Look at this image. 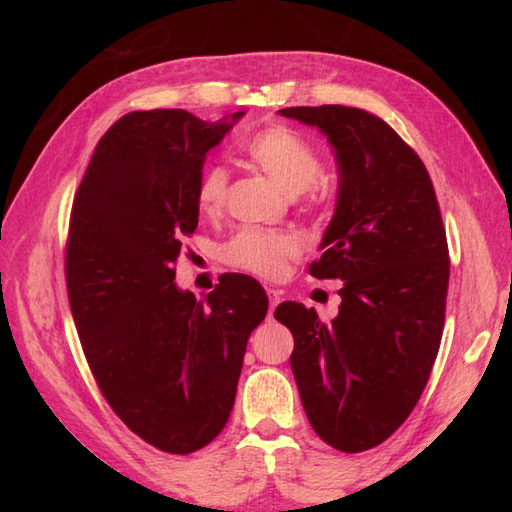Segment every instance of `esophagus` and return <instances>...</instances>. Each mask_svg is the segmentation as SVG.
Masks as SVG:
<instances>
[{"mask_svg": "<svg viewBox=\"0 0 512 512\" xmlns=\"http://www.w3.org/2000/svg\"><path fill=\"white\" fill-rule=\"evenodd\" d=\"M268 299H270V310H268V314L270 317H273V312H275V308L279 306L281 303V290H275V288H268Z\"/></svg>", "mask_w": 512, "mask_h": 512, "instance_id": "obj_1", "label": "esophagus"}]
</instances>
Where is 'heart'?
<instances>
[{
    "instance_id": "1",
    "label": "heart",
    "mask_w": 512,
    "mask_h": 512,
    "mask_svg": "<svg viewBox=\"0 0 512 512\" xmlns=\"http://www.w3.org/2000/svg\"><path fill=\"white\" fill-rule=\"evenodd\" d=\"M244 156L262 169L277 187L292 195H301L314 187L321 176V160L308 140H303L290 127L273 125L259 129L244 143ZM228 191V173L224 167L204 169L195 191V204L202 215L222 211ZM301 253L295 235L244 228L226 246V262L233 268L246 270L264 279L284 275L288 259Z\"/></svg>"
}]
</instances>
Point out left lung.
<instances>
[{
	"label": "left lung",
	"instance_id": "left-lung-1",
	"mask_svg": "<svg viewBox=\"0 0 512 512\" xmlns=\"http://www.w3.org/2000/svg\"><path fill=\"white\" fill-rule=\"evenodd\" d=\"M279 114L332 145L339 189L310 275L343 286L330 323L297 301L275 319L295 339L290 367L312 429L334 449L367 451L407 420L438 356L449 288L440 206L416 151L378 116L345 105Z\"/></svg>",
	"mask_w": 512,
	"mask_h": 512
}]
</instances>
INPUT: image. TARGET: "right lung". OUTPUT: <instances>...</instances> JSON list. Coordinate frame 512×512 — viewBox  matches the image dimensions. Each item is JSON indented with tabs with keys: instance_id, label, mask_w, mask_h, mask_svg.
Returning a JSON list of instances; mask_svg holds the SVG:
<instances>
[{
	"instance_id": "1",
	"label": "right lung",
	"mask_w": 512,
	"mask_h": 512,
	"mask_svg": "<svg viewBox=\"0 0 512 512\" xmlns=\"http://www.w3.org/2000/svg\"><path fill=\"white\" fill-rule=\"evenodd\" d=\"M242 116L125 114L99 140L74 195L65 281L85 358L116 416L176 455L224 429L248 336L268 312L248 275H222L204 301L173 281L182 237L198 228L206 154Z\"/></svg>"
}]
</instances>
